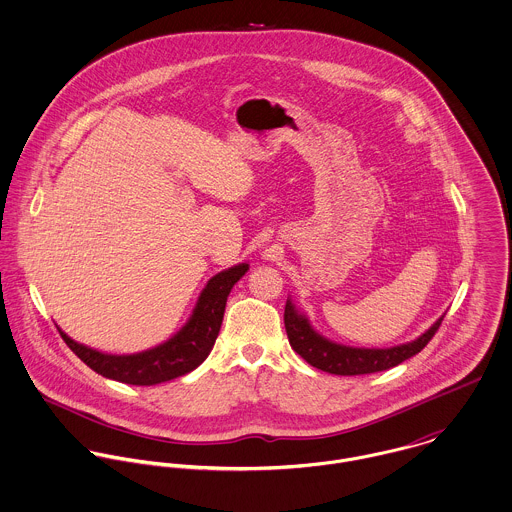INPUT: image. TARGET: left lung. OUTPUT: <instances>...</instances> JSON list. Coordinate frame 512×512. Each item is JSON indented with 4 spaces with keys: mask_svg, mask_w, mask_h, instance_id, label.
<instances>
[{
    "mask_svg": "<svg viewBox=\"0 0 512 512\" xmlns=\"http://www.w3.org/2000/svg\"><path fill=\"white\" fill-rule=\"evenodd\" d=\"M443 317L424 333L416 341L390 347V349H355V347H345L337 345L325 337H321L305 315L297 313L293 307L292 301L288 299L286 311H284V323H286V333L290 339L293 351L305 359L307 363L323 372L331 374H341V376H355V374H370V372H380L388 370L392 366L404 363L406 359L418 355L438 333Z\"/></svg>",
    "mask_w": 512,
    "mask_h": 512,
    "instance_id": "obj_1",
    "label": "left lung"
}]
</instances>
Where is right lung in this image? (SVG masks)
Instances as JSON below:
<instances>
[{
    "mask_svg": "<svg viewBox=\"0 0 512 512\" xmlns=\"http://www.w3.org/2000/svg\"><path fill=\"white\" fill-rule=\"evenodd\" d=\"M248 272V264L228 268L209 280L189 323L167 343L138 355H104L78 345L61 329L63 341L74 355L94 372L136 386H153L183 376L201 365L219 337L226 297L232 286Z\"/></svg>",
    "mask_w": 512,
    "mask_h": 512,
    "instance_id": "obj_1",
    "label": "right lung"
}]
</instances>
